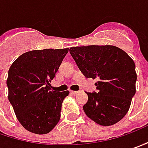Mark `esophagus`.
<instances>
[{"instance_id": "1", "label": "esophagus", "mask_w": 148, "mask_h": 148, "mask_svg": "<svg viewBox=\"0 0 148 148\" xmlns=\"http://www.w3.org/2000/svg\"><path fill=\"white\" fill-rule=\"evenodd\" d=\"M70 93H71V94H73V95H77L79 93V92L78 91H71Z\"/></svg>"}]
</instances>
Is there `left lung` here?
<instances>
[{"instance_id":"obj_1","label":"left lung","mask_w":148,"mask_h":148,"mask_svg":"<svg viewBox=\"0 0 148 148\" xmlns=\"http://www.w3.org/2000/svg\"><path fill=\"white\" fill-rule=\"evenodd\" d=\"M69 52L86 78L98 79V92H86L88 99L83 107L85 114L99 125L117 123L127 114L136 93L134 61L113 45L71 47Z\"/></svg>"}]
</instances>
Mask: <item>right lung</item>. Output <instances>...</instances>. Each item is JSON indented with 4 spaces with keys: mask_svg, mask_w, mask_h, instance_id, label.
I'll return each mask as SVG.
<instances>
[{
    "mask_svg": "<svg viewBox=\"0 0 148 148\" xmlns=\"http://www.w3.org/2000/svg\"><path fill=\"white\" fill-rule=\"evenodd\" d=\"M68 51V48L28 51L10 67L8 99L18 121L29 132L46 134L60 119L62 103L69 92L51 90L50 82Z\"/></svg>",
    "mask_w": 148,
    "mask_h": 148,
    "instance_id": "1",
    "label": "right lung"
}]
</instances>
